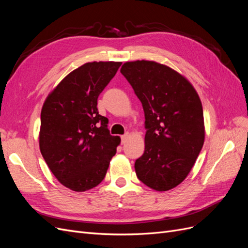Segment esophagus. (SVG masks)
I'll use <instances>...</instances> for the list:
<instances>
[{
  "mask_svg": "<svg viewBox=\"0 0 248 248\" xmlns=\"http://www.w3.org/2000/svg\"><path fill=\"white\" fill-rule=\"evenodd\" d=\"M128 136H129V133H125L124 136L121 137V142H122V144H125L126 140H127V138H128Z\"/></svg>",
  "mask_w": 248,
  "mask_h": 248,
  "instance_id": "34e87169",
  "label": "esophagus"
}]
</instances>
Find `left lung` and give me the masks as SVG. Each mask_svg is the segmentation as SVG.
Wrapping results in <instances>:
<instances>
[{"label": "left lung", "mask_w": 248, "mask_h": 248, "mask_svg": "<svg viewBox=\"0 0 248 248\" xmlns=\"http://www.w3.org/2000/svg\"><path fill=\"white\" fill-rule=\"evenodd\" d=\"M121 73L145 112V152L134 163L138 178L167 191L189 174L204 145V114L196 90L181 74L153 61L126 62Z\"/></svg>", "instance_id": "left-lung-1"}]
</instances>
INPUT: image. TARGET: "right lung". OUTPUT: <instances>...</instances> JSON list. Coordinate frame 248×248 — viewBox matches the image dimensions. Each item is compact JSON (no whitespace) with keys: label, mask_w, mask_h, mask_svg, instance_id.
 Here are the masks:
<instances>
[{"label":"right lung","mask_w":248,"mask_h":248,"mask_svg":"<svg viewBox=\"0 0 248 248\" xmlns=\"http://www.w3.org/2000/svg\"><path fill=\"white\" fill-rule=\"evenodd\" d=\"M121 64H84L60 82L42 107L41 154L59 182L73 191L98 185L117 152L121 140L110 136L97 99Z\"/></svg>","instance_id":"right-lung-1"}]
</instances>
